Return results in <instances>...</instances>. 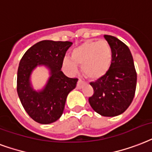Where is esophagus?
<instances>
[{
	"label": "esophagus",
	"instance_id": "34e87169",
	"mask_svg": "<svg viewBox=\"0 0 152 152\" xmlns=\"http://www.w3.org/2000/svg\"><path fill=\"white\" fill-rule=\"evenodd\" d=\"M86 82H85V81H83V80H82L81 78H78V81H77V87L78 88V89H81L82 87V86H83V84H85Z\"/></svg>",
	"mask_w": 152,
	"mask_h": 152
}]
</instances>
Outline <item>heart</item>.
Masks as SVG:
<instances>
[{
    "label": "heart",
    "mask_w": 152,
    "mask_h": 152,
    "mask_svg": "<svg viewBox=\"0 0 152 152\" xmlns=\"http://www.w3.org/2000/svg\"><path fill=\"white\" fill-rule=\"evenodd\" d=\"M113 59V51L106 40L87 42L71 51V58L65 57L63 66L69 73H75L77 64H82V70L89 78H99L109 70Z\"/></svg>",
    "instance_id": "1"
}]
</instances>
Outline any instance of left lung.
<instances>
[{
    "instance_id": "1",
    "label": "left lung",
    "mask_w": 152,
    "mask_h": 152,
    "mask_svg": "<svg viewBox=\"0 0 152 152\" xmlns=\"http://www.w3.org/2000/svg\"><path fill=\"white\" fill-rule=\"evenodd\" d=\"M104 37L112 48V63L105 75L90 82L94 94L89 97V102L100 115L116 116L131 104L136 92L137 75L128 46L114 36L104 35Z\"/></svg>"
}]
</instances>
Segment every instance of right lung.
<instances>
[{
    "label": "right lung",
    "mask_w": 152,
    "mask_h": 152,
    "mask_svg": "<svg viewBox=\"0 0 152 152\" xmlns=\"http://www.w3.org/2000/svg\"><path fill=\"white\" fill-rule=\"evenodd\" d=\"M72 44L69 41H40L29 48L20 59L17 94L27 113L39 124H50L60 118L68 94L76 87L77 77H66L61 70L66 52ZM38 65H47L51 70L48 84L40 92L31 88L29 79Z\"/></svg>",
    "instance_id": "right-lung-1"
}]
</instances>
